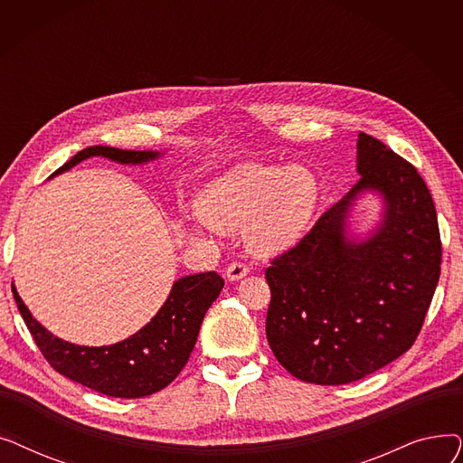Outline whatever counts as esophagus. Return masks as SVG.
<instances>
[{"mask_svg": "<svg viewBox=\"0 0 463 463\" xmlns=\"http://www.w3.org/2000/svg\"><path fill=\"white\" fill-rule=\"evenodd\" d=\"M248 272H250V266L248 264H244V262H232V264H229V269H227V279L229 281H238L241 278H246Z\"/></svg>", "mask_w": 463, "mask_h": 463, "instance_id": "1", "label": "esophagus"}]
</instances>
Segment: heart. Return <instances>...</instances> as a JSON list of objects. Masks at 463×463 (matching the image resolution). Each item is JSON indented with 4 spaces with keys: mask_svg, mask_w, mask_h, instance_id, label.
Listing matches in <instances>:
<instances>
[{
    "mask_svg": "<svg viewBox=\"0 0 463 463\" xmlns=\"http://www.w3.org/2000/svg\"><path fill=\"white\" fill-rule=\"evenodd\" d=\"M319 197V182L304 166L248 163L212 180L199 194V208L213 229L246 227L248 248L272 257L306 234Z\"/></svg>",
    "mask_w": 463,
    "mask_h": 463,
    "instance_id": "1",
    "label": "heart"
}]
</instances>
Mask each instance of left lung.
Listing matches in <instances>:
<instances>
[{
    "label": "left lung",
    "instance_id": "8db88e82",
    "mask_svg": "<svg viewBox=\"0 0 463 463\" xmlns=\"http://www.w3.org/2000/svg\"><path fill=\"white\" fill-rule=\"evenodd\" d=\"M356 173L345 197L266 269V337L281 366L306 383L347 384L402 356L441 274L439 225L417 168L360 133ZM366 194L382 212L356 233L350 217Z\"/></svg>",
    "mask_w": 463,
    "mask_h": 463
}]
</instances>
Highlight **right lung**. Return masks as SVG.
Masks as SVG:
<instances>
[{
  "label": "right lung",
  "mask_w": 463,
  "mask_h": 463,
  "mask_svg": "<svg viewBox=\"0 0 463 463\" xmlns=\"http://www.w3.org/2000/svg\"><path fill=\"white\" fill-rule=\"evenodd\" d=\"M165 156L157 150H119L110 146H91L69 159L48 178L67 173L90 159L105 157L119 165H148ZM225 281L215 272L178 278L159 311L138 332L118 344L88 347L65 342L48 332L20 298L13 283V297L24 323L51 366L63 377L112 398H144L173 383L197 344L204 315L222 293Z\"/></svg>",
  "instance_id": "1"
}]
</instances>
